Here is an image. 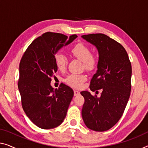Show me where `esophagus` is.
Here are the masks:
<instances>
[{
  "label": "esophagus",
  "mask_w": 148,
  "mask_h": 148,
  "mask_svg": "<svg viewBox=\"0 0 148 148\" xmlns=\"http://www.w3.org/2000/svg\"><path fill=\"white\" fill-rule=\"evenodd\" d=\"M74 96H78V95H79V94H80V92H79L78 90H74Z\"/></svg>",
  "instance_id": "1"
}]
</instances>
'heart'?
<instances>
[{"label": "heart", "mask_w": 148, "mask_h": 148, "mask_svg": "<svg viewBox=\"0 0 148 148\" xmlns=\"http://www.w3.org/2000/svg\"><path fill=\"white\" fill-rule=\"evenodd\" d=\"M70 53L78 60L83 62L84 68L88 70H93L97 67L98 64V58L92 54L91 50L87 45L83 43H78L70 49ZM54 62L56 66L59 71L64 72L68 65V58L62 52H57L54 55ZM86 80L84 74H70L65 79V82L73 88H80L82 83Z\"/></svg>", "instance_id": "b5f03b06"}]
</instances>
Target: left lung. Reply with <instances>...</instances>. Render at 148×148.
<instances>
[{
    "instance_id": "1",
    "label": "left lung",
    "mask_w": 148,
    "mask_h": 148,
    "mask_svg": "<svg viewBox=\"0 0 148 148\" xmlns=\"http://www.w3.org/2000/svg\"><path fill=\"white\" fill-rule=\"evenodd\" d=\"M97 48L98 70L92 77L90 89L81 92L84 98L82 116L88 128L104 132L114 126L123 115L131 92L132 65L122 45L107 35L98 33L82 36Z\"/></svg>"
}]
</instances>
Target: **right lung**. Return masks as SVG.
I'll return each instance as SVG.
<instances>
[{
    "mask_svg": "<svg viewBox=\"0 0 148 148\" xmlns=\"http://www.w3.org/2000/svg\"><path fill=\"white\" fill-rule=\"evenodd\" d=\"M77 37L47 32L28 46L19 64L18 87L22 106L28 118L42 129L58 126L64 120L74 96L71 88L61 84L54 90L50 82L57 71L54 55Z\"/></svg>",
    "mask_w": 148,
    "mask_h": 148,
    "instance_id": "obj_1",
    "label": "right lung"
}]
</instances>
